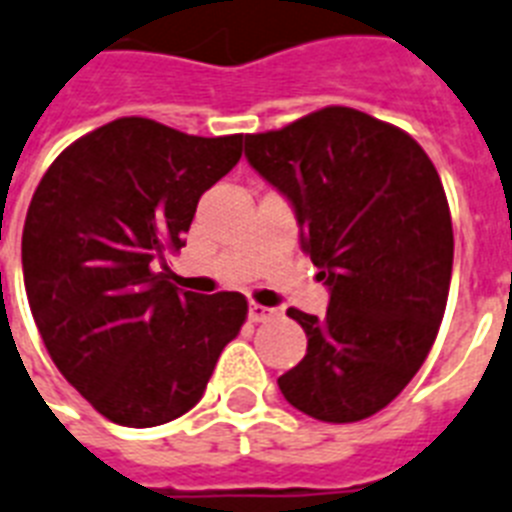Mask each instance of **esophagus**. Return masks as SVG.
<instances>
[{
  "label": "esophagus",
  "instance_id": "34e87169",
  "mask_svg": "<svg viewBox=\"0 0 512 512\" xmlns=\"http://www.w3.org/2000/svg\"><path fill=\"white\" fill-rule=\"evenodd\" d=\"M277 314L274 308H266L261 306V303H251V308H248V316H251V322H266V319H272V316Z\"/></svg>",
  "mask_w": 512,
  "mask_h": 512
}]
</instances>
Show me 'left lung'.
Masks as SVG:
<instances>
[{"mask_svg":"<svg viewBox=\"0 0 512 512\" xmlns=\"http://www.w3.org/2000/svg\"><path fill=\"white\" fill-rule=\"evenodd\" d=\"M251 167L293 204L329 287L327 316L287 308L306 356L277 379L293 408L353 424L390 405L426 361L453 274V219L432 159L405 130L324 107L246 135Z\"/></svg>","mask_w":512,"mask_h":512,"instance_id":"8db88e82","label":"left lung"}]
</instances>
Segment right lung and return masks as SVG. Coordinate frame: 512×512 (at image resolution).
Wrapping results in <instances>:
<instances>
[{"mask_svg":"<svg viewBox=\"0 0 512 512\" xmlns=\"http://www.w3.org/2000/svg\"><path fill=\"white\" fill-rule=\"evenodd\" d=\"M240 154L243 135L120 117L70 143L33 193L31 314L62 377L114 424L146 429L188 413L246 322L243 295L180 293L164 261Z\"/></svg>","mask_w":512,"mask_h":512,"instance_id":"add662e5","label":"right lung"}]
</instances>
